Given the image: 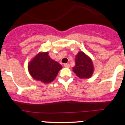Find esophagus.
Instances as JSON below:
<instances>
[{"mask_svg": "<svg viewBox=\"0 0 125 125\" xmlns=\"http://www.w3.org/2000/svg\"><path fill=\"white\" fill-rule=\"evenodd\" d=\"M64 66H65V68H69L70 67V64H68V63H65L64 64Z\"/></svg>", "mask_w": 125, "mask_h": 125, "instance_id": "obj_1", "label": "esophagus"}]
</instances>
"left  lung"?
Wrapping results in <instances>:
<instances>
[{
    "label": "left lung",
    "instance_id": "8db88e82",
    "mask_svg": "<svg viewBox=\"0 0 125 125\" xmlns=\"http://www.w3.org/2000/svg\"><path fill=\"white\" fill-rule=\"evenodd\" d=\"M75 65L73 67L74 73L80 79H88L92 76L94 72L93 62L90 57L82 51L78 52L75 59Z\"/></svg>",
    "mask_w": 125,
    "mask_h": 125
}]
</instances>
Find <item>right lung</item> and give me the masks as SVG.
Wrapping results in <instances>:
<instances>
[{"label":"right lung","mask_w":125,"mask_h":125,"mask_svg":"<svg viewBox=\"0 0 125 125\" xmlns=\"http://www.w3.org/2000/svg\"><path fill=\"white\" fill-rule=\"evenodd\" d=\"M28 68L34 79L47 83L54 80L62 66L51 59L46 52H39L29 63Z\"/></svg>","instance_id":"obj_1"}]
</instances>
